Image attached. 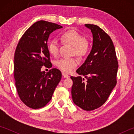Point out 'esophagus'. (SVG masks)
<instances>
[{
	"mask_svg": "<svg viewBox=\"0 0 134 134\" xmlns=\"http://www.w3.org/2000/svg\"><path fill=\"white\" fill-rule=\"evenodd\" d=\"M62 75H63V77L64 78H69L70 77L69 75H68V74H65V72H62Z\"/></svg>",
	"mask_w": 134,
	"mask_h": 134,
	"instance_id": "34e87169",
	"label": "esophagus"
}]
</instances>
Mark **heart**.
<instances>
[{
  "mask_svg": "<svg viewBox=\"0 0 134 134\" xmlns=\"http://www.w3.org/2000/svg\"><path fill=\"white\" fill-rule=\"evenodd\" d=\"M62 42L73 47L72 53L80 58L86 56L89 53L90 45L85 36L77 31L70 29L64 32L60 36ZM48 49L51 55L56 56L59 51V43L55 39L51 40L48 44ZM58 69L65 72H69L77 65V62L73 58H62L56 62Z\"/></svg>",
  "mask_w": 134,
  "mask_h": 134,
  "instance_id": "b5f03b06",
  "label": "heart"
}]
</instances>
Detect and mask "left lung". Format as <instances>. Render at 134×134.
Returning <instances> with one entry per match:
<instances>
[{"mask_svg":"<svg viewBox=\"0 0 134 134\" xmlns=\"http://www.w3.org/2000/svg\"><path fill=\"white\" fill-rule=\"evenodd\" d=\"M93 34L91 52L76 70L81 76L73 77L71 96L74 103L85 110L100 107L116 86L118 68L115 47L110 37L98 26L85 24Z\"/></svg>","mask_w":134,"mask_h":134,"instance_id":"left-lung-1","label":"left lung"}]
</instances>
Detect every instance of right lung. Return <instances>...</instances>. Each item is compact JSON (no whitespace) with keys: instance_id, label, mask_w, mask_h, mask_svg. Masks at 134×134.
I'll use <instances>...</instances> for the list:
<instances>
[{"instance_id":"obj_1","label":"right lung","mask_w":134,"mask_h":134,"mask_svg":"<svg viewBox=\"0 0 134 134\" xmlns=\"http://www.w3.org/2000/svg\"><path fill=\"white\" fill-rule=\"evenodd\" d=\"M62 28L48 21L36 22L17 45L14 56L15 85L19 98L29 108L44 107L62 79V72L57 69L47 73L41 71L42 66L52 67L47 45L49 34Z\"/></svg>"}]
</instances>
